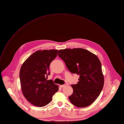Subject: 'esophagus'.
<instances>
[{"mask_svg":"<svg viewBox=\"0 0 124 124\" xmlns=\"http://www.w3.org/2000/svg\"><path fill=\"white\" fill-rule=\"evenodd\" d=\"M60 86L61 87H62H62H64V86H65V85H60Z\"/></svg>","mask_w":124,"mask_h":124,"instance_id":"esophagus-1","label":"esophagus"}]
</instances>
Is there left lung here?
<instances>
[{"mask_svg": "<svg viewBox=\"0 0 124 124\" xmlns=\"http://www.w3.org/2000/svg\"><path fill=\"white\" fill-rule=\"evenodd\" d=\"M58 55L71 73L79 75L78 84L71 85L73 93L69 97L70 102L80 108L90 105L99 97L104 85L100 60L89 51L81 48L61 49Z\"/></svg>", "mask_w": 124, "mask_h": 124, "instance_id": "1", "label": "left lung"}]
</instances>
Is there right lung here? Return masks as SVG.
Here are the masks:
<instances>
[{"mask_svg": "<svg viewBox=\"0 0 124 124\" xmlns=\"http://www.w3.org/2000/svg\"><path fill=\"white\" fill-rule=\"evenodd\" d=\"M58 51L56 49L38 50L21 66L20 78L23 93L26 100L36 106L41 107L48 104L59 90L58 85L53 80H47L46 78L50 75L49 67Z\"/></svg>", "mask_w": 124, "mask_h": 124, "instance_id": "1", "label": "right lung"}]
</instances>
